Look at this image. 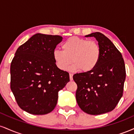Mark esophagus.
<instances>
[{
    "label": "esophagus",
    "mask_w": 134,
    "mask_h": 134,
    "mask_svg": "<svg viewBox=\"0 0 134 134\" xmlns=\"http://www.w3.org/2000/svg\"><path fill=\"white\" fill-rule=\"evenodd\" d=\"M69 77H70V81H72L73 79V74H69Z\"/></svg>",
    "instance_id": "34e87169"
}]
</instances>
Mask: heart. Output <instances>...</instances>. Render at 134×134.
I'll use <instances>...</instances> for the list:
<instances>
[{
  "mask_svg": "<svg viewBox=\"0 0 134 134\" xmlns=\"http://www.w3.org/2000/svg\"><path fill=\"white\" fill-rule=\"evenodd\" d=\"M62 50H55L53 57L58 69L65 70L71 63L72 71H91L96 67L101 57V48L98 43L73 36L67 39L62 46Z\"/></svg>",
  "mask_w": 134,
  "mask_h": 134,
  "instance_id": "heart-1",
  "label": "heart"
}]
</instances>
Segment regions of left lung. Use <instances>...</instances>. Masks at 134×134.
I'll list each match as a JSON object with an SVG mask.
<instances>
[{
  "label": "left lung",
  "instance_id": "8db88e82",
  "mask_svg": "<svg viewBox=\"0 0 134 134\" xmlns=\"http://www.w3.org/2000/svg\"><path fill=\"white\" fill-rule=\"evenodd\" d=\"M85 36L96 38L101 48V57L91 71L73 76L77 85V103L87 114H103L112 111L123 96L125 63L120 52L103 34L96 32Z\"/></svg>",
  "mask_w": 134,
  "mask_h": 134
}]
</instances>
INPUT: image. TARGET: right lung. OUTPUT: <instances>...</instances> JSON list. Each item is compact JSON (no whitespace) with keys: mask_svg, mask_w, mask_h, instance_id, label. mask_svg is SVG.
Instances as JSON below:
<instances>
[{"mask_svg":"<svg viewBox=\"0 0 134 134\" xmlns=\"http://www.w3.org/2000/svg\"><path fill=\"white\" fill-rule=\"evenodd\" d=\"M58 35L37 33L18 48L10 64V89L17 103L33 115H45L56 107L58 93L69 82V74L58 69L53 52Z\"/></svg>","mask_w":134,"mask_h":134,"instance_id":"obj_1","label":"right lung"}]
</instances>
